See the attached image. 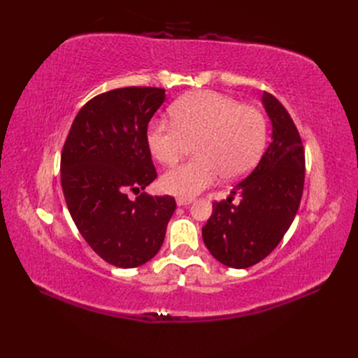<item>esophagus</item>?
<instances>
[{
  "label": "esophagus",
  "mask_w": 358,
  "mask_h": 358,
  "mask_svg": "<svg viewBox=\"0 0 358 358\" xmlns=\"http://www.w3.org/2000/svg\"><path fill=\"white\" fill-rule=\"evenodd\" d=\"M192 201H194L192 197H178V199H176L178 206H187V204H191Z\"/></svg>",
  "instance_id": "esophagus-1"
}]
</instances>
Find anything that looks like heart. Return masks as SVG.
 Returning a JSON list of instances; mask_svg holds the SVG:
<instances>
[{
  "label": "heart",
  "mask_w": 358,
  "mask_h": 358,
  "mask_svg": "<svg viewBox=\"0 0 358 358\" xmlns=\"http://www.w3.org/2000/svg\"><path fill=\"white\" fill-rule=\"evenodd\" d=\"M171 121L155 117L146 143L161 164L173 166L189 143L196 158L166 171L161 187L178 197H194L224 179H237L262 157L267 140L266 116L252 106L215 91H197L170 107Z\"/></svg>",
  "instance_id": "heart-1"
}]
</instances>
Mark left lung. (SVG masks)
Wrapping results in <instances>:
<instances>
[{
    "label": "left lung",
    "instance_id": "1",
    "mask_svg": "<svg viewBox=\"0 0 358 358\" xmlns=\"http://www.w3.org/2000/svg\"><path fill=\"white\" fill-rule=\"evenodd\" d=\"M263 103L273 125L272 142L231 196L213 201L212 216L203 227L210 254L233 268L259 263L282 241L305 185V149L294 121L272 94L264 91ZM236 193L243 197L239 205L232 204Z\"/></svg>",
    "mask_w": 358,
    "mask_h": 358
}]
</instances>
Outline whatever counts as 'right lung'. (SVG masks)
I'll use <instances>...</instances> for the list:
<instances>
[{"label": "right lung", "instance_id": "obj_1", "mask_svg": "<svg viewBox=\"0 0 358 358\" xmlns=\"http://www.w3.org/2000/svg\"><path fill=\"white\" fill-rule=\"evenodd\" d=\"M162 88L128 86L94 96L74 117L61 154V185L79 233L104 262L133 268L154 258L176 209L171 196H148L157 178L146 143ZM131 190L136 201L127 199Z\"/></svg>", "mask_w": 358, "mask_h": 358}]
</instances>
